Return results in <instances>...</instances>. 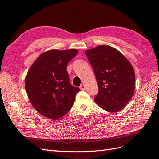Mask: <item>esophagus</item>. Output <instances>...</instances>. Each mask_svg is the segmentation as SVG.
Masks as SVG:
<instances>
[{"label":"esophagus","instance_id":"1","mask_svg":"<svg viewBox=\"0 0 159 159\" xmlns=\"http://www.w3.org/2000/svg\"><path fill=\"white\" fill-rule=\"evenodd\" d=\"M80 89L82 90H85V88H86V87H85V85L84 84H81V86H80Z\"/></svg>","mask_w":159,"mask_h":159}]
</instances>
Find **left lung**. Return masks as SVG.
<instances>
[{
  "label": "left lung",
  "instance_id": "1",
  "mask_svg": "<svg viewBox=\"0 0 159 159\" xmlns=\"http://www.w3.org/2000/svg\"><path fill=\"white\" fill-rule=\"evenodd\" d=\"M85 52L98 86L94 101L110 113L122 110L135 90V73L130 62L118 50L108 45H100Z\"/></svg>",
  "mask_w": 159,
  "mask_h": 159
}]
</instances>
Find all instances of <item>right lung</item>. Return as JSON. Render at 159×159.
Wrapping results in <instances>:
<instances>
[{
    "mask_svg": "<svg viewBox=\"0 0 159 159\" xmlns=\"http://www.w3.org/2000/svg\"><path fill=\"white\" fill-rule=\"evenodd\" d=\"M78 50H50L38 57L25 80L27 94L38 113L58 119L70 111L80 89L70 84L67 65Z\"/></svg>",
    "mask_w": 159,
    "mask_h": 159,
    "instance_id": "right-lung-1",
    "label": "right lung"
}]
</instances>
